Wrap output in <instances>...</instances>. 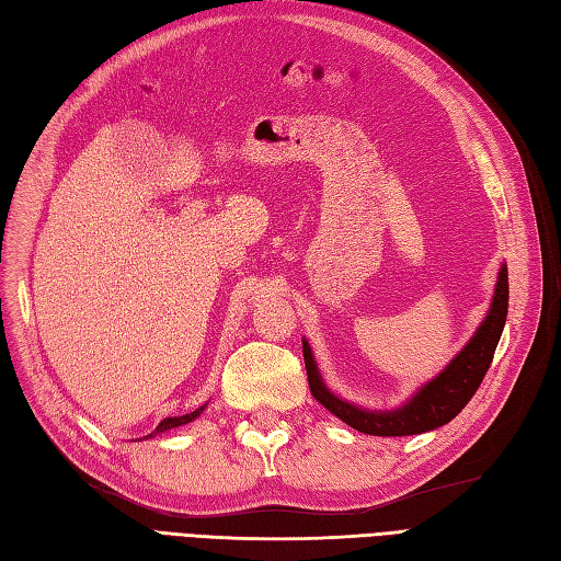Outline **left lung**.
Here are the masks:
<instances>
[{
  "instance_id": "8db88e82",
  "label": "left lung",
  "mask_w": 561,
  "mask_h": 561,
  "mask_svg": "<svg viewBox=\"0 0 561 561\" xmlns=\"http://www.w3.org/2000/svg\"><path fill=\"white\" fill-rule=\"evenodd\" d=\"M507 300H510V282L507 265L500 267L495 294L491 310L485 320L477 329V334L469 339L467 346L459 351L450 365L445 367L436 379L424 383L403 408L396 410H363L346 403L339 396L327 389L320 369L314 365L312 351L304 339V360L308 371L310 393L318 403H322L329 412L336 414L341 422H346L355 431H363L369 436H412L434 431L443 424L455 420L462 408L469 403L471 396L477 393L488 367L493 363L497 341L507 320Z\"/></svg>"
}]
</instances>
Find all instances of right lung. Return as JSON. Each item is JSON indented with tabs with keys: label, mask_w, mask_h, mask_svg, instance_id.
<instances>
[{
	"label": "right lung",
	"mask_w": 561,
	"mask_h": 561,
	"mask_svg": "<svg viewBox=\"0 0 561 561\" xmlns=\"http://www.w3.org/2000/svg\"><path fill=\"white\" fill-rule=\"evenodd\" d=\"M204 408L206 405H201L198 410H194V412H190V414H182V417H165L161 424H158L149 436H153V434H163V431H168V428H175V426H182V424H190V422H194L201 412H204Z\"/></svg>",
	"instance_id": "right-lung-1"
}]
</instances>
